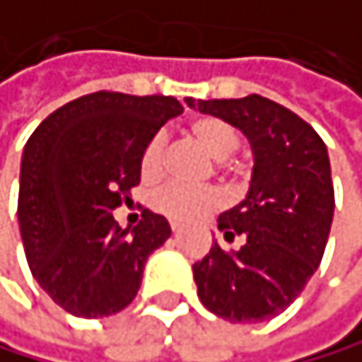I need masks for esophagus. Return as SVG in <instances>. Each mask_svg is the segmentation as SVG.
<instances>
[{
	"label": "esophagus",
	"instance_id": "1",
	"mask_svg": "<svg viewBox=\"0 0 362 362\" xmlns=\"http://www.w3.org/2000/svg\"><path fill=\"white\" fill-rule=\"evenodd\" d=\"M171 231H173V233L180 231V222H171Z\"/></svg>",
	"mask_w": 362,
	"mask_h": 362
}]
</instances>
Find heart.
Returning <instances> with one entry per match:
<instances>
[{"label":"heart","mask_w":362,"mask_h":362,"mask_svg":"<svg viewBox=\"0 0 362 362\" xmlns=\"http://www.w3.org/2000/svg\"><path fill=\"white\" fill-rule=\"evenodd\" d=\"M189 133L209 156L222 162L231 153H235L240 146L238 133L218 117H198L189 124ZM164 166V135L156 133L146 142L142 158H140V171L146 180H153L162 173ZM148 204L153 211L171 218V220H193L206 211H211L220 204V193L216 189H191L169 182L151 193Z\"/></svg>","instance_id":"obj_1"}]
</instances>
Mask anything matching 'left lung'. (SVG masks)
I'll return each mask as SVG.
<instances>
[{
	"label": "left lung",
	"instance_id": "left-lung-1",
	"mask_svg": "<svg viewBox=\"0 0 362 362\" xmlns=\"http://www.w3.org/2000/svg\"><path fill=\"white\" fill-rule=\"evenodd\" d=\"M240 129L254 151L249 191L220 214L225 240L193 264L202 305L229 322H262L298 298L325 254L334 220L327 146L303 117L262 95L185 100Z\"/></svg>",
	"mask_w": 362,
	"mask_h": 362
}]
</instances>
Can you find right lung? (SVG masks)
I'll list each match as a JSON object with an SVG mask.
<instances>
[{"mask_svg": "<svg viewBox=\"0 0 362 362\" xmlns=\"http://www.w3.org/2000/svg\"><path fill=\"white\" fill-rule=\"evenodd\" d=\"M171 95L98 90L50 113L21 156L17 220L33 278L79 318L122 312L137 296L148 256L166 243L164 216L144 209L137 227L113 211L140 185V158L166 119Z\"/></svg>", "mask_w": 362, "mask_h": 362, "instance_id": "obj_1", "label": "right lung"}]
</instances>
